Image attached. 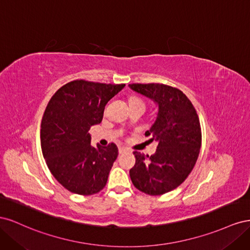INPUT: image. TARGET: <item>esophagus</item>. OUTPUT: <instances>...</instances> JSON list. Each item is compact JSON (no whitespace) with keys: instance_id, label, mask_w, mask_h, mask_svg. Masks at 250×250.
<instances>
[{"instance_id":"34e87169","label":"esophagus","mask_w":250,"mask_h":250,"mask_svg":"<svg viewBox=\"0 0 250 250\" xmlns=\"http://www.w3.org/2000/svg\"><path fill=\"white\" fill-rule=\"evenodd\" d=\"M125 151H127V149L125 147H119V153H123V152H125Z\"/></svg>"}]
</instances>
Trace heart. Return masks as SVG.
<instances>
[{
    "label": "heart",
    "instance_id": "b5f03b06",
    "mask_svg": "<svg viewBox=\"0 0 250 250\" xmlns=\"http://www.w3.org/2000/svg\"><path fill=\"white\" fill-rule=\"evenodd\" d=\"M131 103H143V102L140 101V100H138V99H133V100L131 101Z\"/></svg>",
    "mask_w": 250,
    "mask_h": 250
}]
</instances>
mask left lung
Here are the masks:
<instances>
[{
  "label": "left lung",
  "instance_id": "8db88e82",
  "mask_svg": "<svg viewBox=\"0 0 250 250\" xmlns=\"http://www.w3.org/2000/svg\"><path fill=\"white\" fill-rule=\"evenodd\" d=\"M129 87L157 105L154 123L145 132L157 142V149L151 156L134 151L130 178L138 190L163 195L183 184L197 161L201 146L197 112L178 88L161 83H132Z\"/></svg>",
  "mask_w": 250,
  "mask_h": 250
}]
</instances>
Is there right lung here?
Listing matches in <instances>:
<instances>
[{"mask_svg":"<svg viewBox=\"0 0 250 250\" xmlns=\"http://www.w3.org/2000/svg\"><path fill=\"white\" fill-rule=\"evenodd\" d=\"M125 84L75 80L53 95L41 128L43 158L53 176L79 195L100 192L118 157L116 144L90 145L89 128L101 123L106 103Z\"/></svg>","mask_w":250,"mask_h":250,"instance_id":"obj_1","label":"right lung"}]
</instances>
